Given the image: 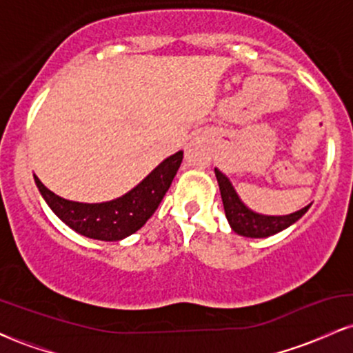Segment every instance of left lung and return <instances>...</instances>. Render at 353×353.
I'll return each mask as SVG.
<instances>
[{
	"instance_id": "8db88e82",
	"label": "left lung",
	"mask_w": 353,
	"mask_h": 353,
	"mask_svg": "<svg viewBox=\"0 0 353 353\" xmlns=\"http://www.w3.org/2000/svg\"><path fill=\"white\" fill-rule=\"evenodd\" d=\"M214 172H216L219 190H221L225 217H228L230 229L239 234V236L252 239H264L274 236V234L281 232V230L295 224L312 205H305L301 210H295V212L287 214V216H265V214L254 212L252 209L247 208L244 202L241 201V197H239V194L234 189L229 177L224 172L219 171L217 168L214 169Z\"/></svg>"
}]
</instances>
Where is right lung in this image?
I'll list each match as a JSON object with an SVG mask.
<instances>
[{"instance_id":"add662e5","label":"right lung","mask_w":353,"mask_h":353,"mask_svg":"<svg viewBox=\"0 0 353 353\" xmlns=\"http://www.w3.org/2000/svg\"><path fill=\"white\" fill-rule=\"evenodd\" d=\"M182 157V151L165 157L124 196L96 204L63 199L48 189L38 176H34V182L50 209L68 228L96 241L117 242L139 230L156 212L179 171Z\"/></svg>"}]
</instances>
